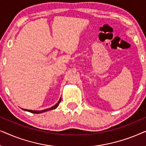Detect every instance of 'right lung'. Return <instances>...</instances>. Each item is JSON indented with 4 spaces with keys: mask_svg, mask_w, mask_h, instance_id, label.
<instances>
[{
    "mask_svg": "<svg viewBox=\"0 0 146 146\" xmlns=\"http://www.w3.org/2000/svg\"><path fill=\"white\" fill-rule=\"evenodd\" d=\"M61 101V98H60L59 101L58 102V103L56 104H55L54 106L51 107L50 108H48V109H46V110H40V111H36V110H25V109H23L24 110H26L27 111H29V112H31V113H42V112H44V111H48V110H54L55 108H56L58 106L60 102Z\"/></svg>",
    "mask_w": 146,
    "mask_h": 146,
    "instance_id": "right-lung-1",
    "label": "right lung"
}]
</instances>
